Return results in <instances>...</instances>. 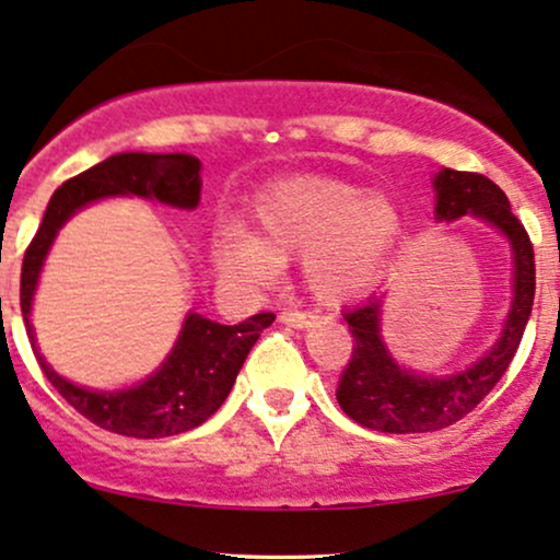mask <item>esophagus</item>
Listing matches in <instances>:
<instances>
[{
  "instance_id": "1",
  "label": "esophagus",
  "mask_w": 560,
  "mask_h": 560,
  "mask_svg": "<svg viewBox=\"0 0 560 560\" xmlns=\"http://www.w3.org/2000/svg\"><path fill=\"white\" fill-rule=\"evenodd\" d=\"M279 320L281 324L292 326V329H307V326L316 320V316H313L311 311H281Z\"/></svg>"
}]
</instances>
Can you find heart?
<instances>
[{"label":"heart","mask_w":560,"mask_h":560,"mask_svg":"<svg viewBox=\"0 0 560 560\" xmlns=\"http://www.w3.org/2000/svg\"><path fill=\"white\" fill-rule=\"evenodd\" d=\"M255 234L223 229L213 242L221 271L268 284L281 262L302 258V281L324 305H345L374 287L400 231L387 195L334 176H292L255 202Z\"/></svg>","instance_id":"obj_1"}]
</instances>
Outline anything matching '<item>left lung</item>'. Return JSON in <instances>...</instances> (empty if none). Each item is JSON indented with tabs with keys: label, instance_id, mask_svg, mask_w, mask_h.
<instances>
[{
	"label": "left lung",
	"instance_id": "obj_1",
	"mask_svg": "<svg viewBox=\"0 0 560 560\" xmlns=\"http://www.w3.org/2000/svg\"><path fill=\"white\" fill-rule=\"evenodd\" d=\"M436 191V221L471 215L498 229L511 244L513 300L503 331L479 361L447 376L408 371L392 358L382 337V298L345 313L350 326L352 358L337 387L339 408L365 429L387 434H421L453 427L490 395L511 365L522 342L535 302V249L522 221L498 184L481 173L442 168L432 178Z\"/></svg>",
	"mask_w": 560,
	"mask_h": 560
}]
</instances>
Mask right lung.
Returning a JSON list of instances; mask_svg holds the SVG:
<instances>
[{
    "label": "right lung",
    "instance_id": "add662e5",
    "mask_svg": "<svg viewBox=\"0 0 560 560\" xmlns=\"http://www.w3.org/2000/svg\"><path fill=\"white\" fill-rule=\"evenodd\" d=\"M199 168L202 163L184 152H171V155L120 152V155L102 160L55 191L34 242L25 249L21 311L36 361L52 387L81 416L107 432L137 436V440H158V436L189 432L208 421L229 397L244 358L258 342L260 331L268 329L276 318L273 313H258L242 324L226 326L199 313H189L171 355L160 363L155 374L118 392L79 387L57 374L38 352L34 326H31V305H34L38 276H42L49 247L68 218L105 197H144L171 205V208L195 210L199 191H202Z\"/></svg>",
    "mask_w": 560,
    "mask_h": 560
}]
</instances>
